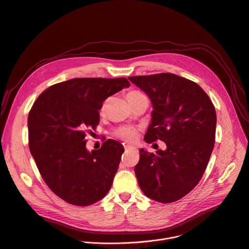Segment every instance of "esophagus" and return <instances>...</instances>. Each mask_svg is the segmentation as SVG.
I'll list each match as a JSON object with an SVG mask.
<instances>
[{
    "label": "esophagus",
    "mask_w": 249,
    "mask_h": 249,
    "mask_svg": "<svg viewBox=\"0 0 249 249\" xmlns=\"http://www.w3.org/2000/svg\"><path fill=\"white\" fill-rule=\"evenodd\" d=\"M124 148H125V150H136V147L131 146V145H125Z\"/></svg>",
    "instance_id": "34e87169"
}]
</instances>
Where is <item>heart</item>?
Here are the masks:
<instances>
[{"label":"heart","mask_w":249,"mask_h":249,"mask_svg":"<svg viewBox=\"0 0 249 249\" xmlns=\"http://www.w3.org/2000/svg\"><path fill=\"white\" fill-rule=\"evenodd\" d=\"M140 95H144L143 93H141L140 91H137V90H131L127 94L126 97L131 98V97H135V96H140ZM103 107L101 108V111H103ZM115 136L128 142V143H133L137 140L138 137V129L135 128L133 126H123L120 127L119 129H117L115 131Z\"/></svg>","instance_id":"b5f03b06"}]
</instances>
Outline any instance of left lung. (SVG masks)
I'll return each mask as SVG.
<instances>
[{"label": "left lung", "instance_id": "1", "mask_svg": "<svg viewBox=\"0 0 249 249\" xmlns=\"http://www.w3.org/2000/svg\"><path fill=\"white\" fill-rule=\"evenodd\" d=\"M152 102V120L144 140H161L165 151L140 149L135 166L142 192L159 202L188 195L205 173L214 146V106L196 82L173 73L131 76Z\"/></svg>", "mask_w": 249, "mask_h": 249}]
</instances>
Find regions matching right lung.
I'll list each match as a JSON object with an SVG mask.
<instances>
[{"instance_id": "obj_1", "label": "right lung", "mask_w": 249, "mask_h": 249, "mask_svg": "<svg viewBox=\"0 0 249 249\" xmlns=\"http://www.w3.org/2000/svg\"><path fill=\"white\" fill-rule=\"evenodd\" d=\"M130 82L124 78H73L50 86L28 117L29 147L48 187L71 205L86 207L109 192L124 152L108 139L88 152L85 136L99 124L105 99Z\"/></svg>"}]
</instances>
